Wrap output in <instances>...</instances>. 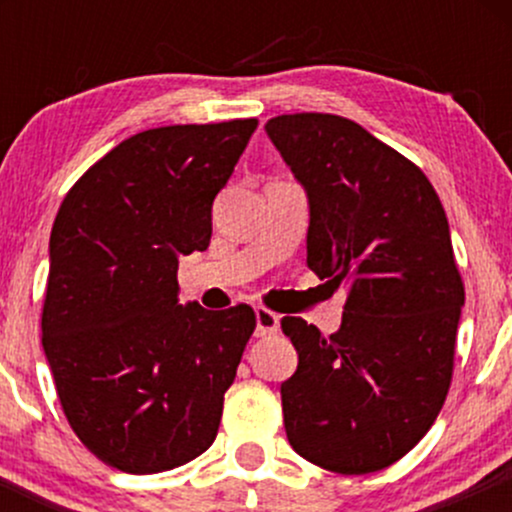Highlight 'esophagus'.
<instances>
[{"instance_id": "34e87169", "label": "esophagus", "mask_w": 512, "mask_h": 512, "mask_svg": "<svg viewBox=\"0 0 512 512\" xmlns=\"http://www.w3.org/2000/svg\"><path fill=\"white\" fill-rule=\"evenodd\" d=\"M255 317H257V334L260 337H267V334H274L279 330V320L281 317L274 313V310L269 308H257L255 310Z\"/></svg>"}]
</instances>
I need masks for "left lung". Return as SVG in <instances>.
<instances>
[{
  "label": "left lung",
  "mask_w": 512,
  "mask_h": 512,
  "mask_svg": "<svg viewBox=\"0 0 512 512\" xmlns=\"http://www.w3.org/2000/svg\"><path fill=\"white\" fill-rule=\"evenodd\" d=\"M264 129L308 192V267L346 286L330 337L281 320L298 351L286 436L322 469L378 472L426 436L452 383L464 284L448 216L424 170L354 120L293 113Z\"/></svg>",
  "instance_id": "1"
}]
</instances>
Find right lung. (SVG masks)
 <instances>
[{
    "label": "right lung",
    "instance_id": "add662e5",
    "mask_svg": "<svg viewBox=\"0 0 512 512\" xmlns=\"http://www.w3.org/2000/svg\"><path fill=\"white\" fill-rule=\"evenodd\" d=\"M255 129V117L146 129L57 211L43 349L76 438L120 472L180 467L219 431L255 310L182 308L178 257L209 248L211 204Z\"/></svg>",
    "mask_w": 512,
    "mask_h": 512
}]
</instances>
